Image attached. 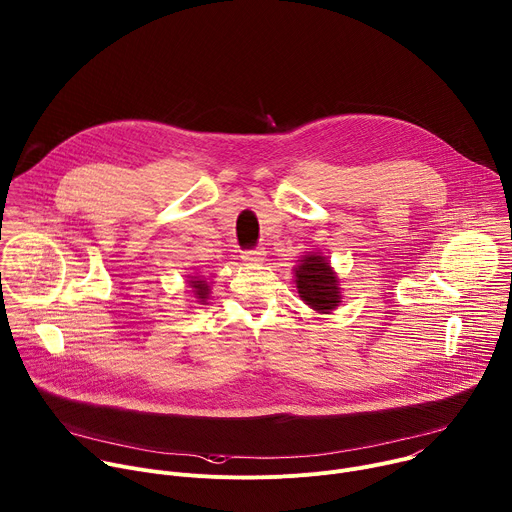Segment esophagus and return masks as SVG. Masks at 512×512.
Wrapping results in <instances>:
<instances>
[{
  "label": "esophagus",
  "instance_id": "1",
  "mask_svg": "<svg viewBox=\"0 0 512 512\" xmlns=\"http://www.w3.org/2000/svg\"><path fill=\"white\" fill-rule=\"evenodd\" d=\"M241 257H243V261H245V263H253V265H257V263H263V259H265V251H263V249H249V251H245Z\"/></svg>",
  "mask_w": 512,
  "mask_h": 512
}]
</instances>
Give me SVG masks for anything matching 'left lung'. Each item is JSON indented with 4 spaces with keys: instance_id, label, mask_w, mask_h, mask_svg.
Returning a JSON list of instances; mask_svg holds the SVG:
<instances>
[{
    "instance_id": "left-lung-1",
    "label": "left lung",
    "mask_w": 512,
    "mask_h": 512,
    "mask_svg": "<svg viewBox=\"0 0 512 512\" xmlns=\"http://www.w3.org/2000/svg\"><path fill=\"white\" fill-rule=\"evenodd\" d=\"M296 271V287L300 298L316 312L330 314L340 304V283L328 259L318 253L302 255Z\"/></svg>"
}]
</instances>
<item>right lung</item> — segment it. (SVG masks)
Returning <instances> with one entry per match:
<instances>
[{"instance_id":"1","label":"right lung","mask_w":512,"mask_h":512,"mask_svg":"<svg viewBox=\"0 0 512 512\" xmlns=\"http://www.w3.org/2000/svg\"><path fill=\"white\" fill-rule=\"evenodd\" d=\"M188 285L192 287V296H194V300L198 302V304H204L206 300H208V294H210V289H208V283L204 281V277H190L188 279Z\"/></svg>"}]
</instances>
